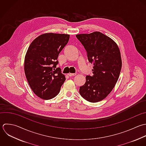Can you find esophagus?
Wrapping results in <instances>:
<instances>
[{
	"instance_id": "1",
	"label": "esophagus",
	"mask_w": 146,
	"mask_h": 146,
	"mask_svg": "<svg viewBox=\"0 0 146 146\" xmlns=\"http://www.w3.org/2000/svg\"><path fill=\"white\" fill-rule=\"evenodd\" d=\"M68 75L69 77H72V76H76V73H69L68 74Z\"/></svg>"
}]
</instances>
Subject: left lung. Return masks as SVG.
<instances>
[{
  "mask_svg": "<svg viewBox=\"0 0 146 146\" xmlns=\"http://www.w3.org/2000/svg\"><path fill=\"white\" fill-rule=\"evenodd\" d=\"M76 36L94 65L93 76H86L80 94L90 102L101 101L110 93L119 78L122 65L119 48L113 39L100 32Z\"/></svg>",
  "mask_w": 146,
  "mask_h": 146,
  "instance_id": "1",
  "label": "left lung"
}]
</instances>
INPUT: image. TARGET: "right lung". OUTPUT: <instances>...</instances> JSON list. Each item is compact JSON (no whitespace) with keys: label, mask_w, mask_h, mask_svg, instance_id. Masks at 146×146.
Returning <instances> with one entry per match:
<instances>
[{"label":"right lung","mask_w":146,"mask_h":146,"mask_svg":"<svg viewBox=\"0 0 146 146\" xmlns=\"http://www.w3.org/2000/svg\"><path fill=\"white\" fill-rule=\"evenodd\" d=\"M70 35L43 33L31 43L24 58V72L33 92L39 98L48 100L55 97L65 81L57 59L68 44Z\"/></svg>","instance_id":"add662e5"}]
</instances>
